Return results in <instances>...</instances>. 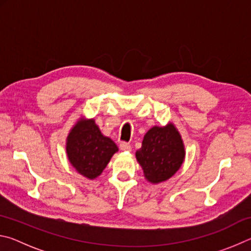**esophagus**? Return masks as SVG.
<instances>
[{"instance_id":"esophagus-1","label":"esophagus","mask_w":251,"mask_h":251,"mask_svg":"<svg viewBox=\"0 0 251 251\" xmlns=\"http://www.w3.org/2000/svg\"><path fill=\"white\" fill-rule=\"evenodd\" d=\"M120 147H121V150L123 151H131V146L129 145L128 143H122Z\"/></svg>"}]
</instances>
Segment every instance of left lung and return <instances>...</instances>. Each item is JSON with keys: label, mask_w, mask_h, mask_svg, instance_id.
Wrapping results in <instances>:
<instances>
[{"label": "left lung", "mask_w": 251, "mask_h": 251, "mask_svg": "<svg viewBox=\"0 0 251 251\" xmlns=\"http://www.w3.org/2000/svg\"><path fill=\"white\" fill-rule=\"evenodd\" d=\"M144 177L151 184L168 180L179 171L185 160V145L176 126H152L144 136L141 150L136 151Z\"/></svg>", "instance_id": "8db88e82"}]
</instances>
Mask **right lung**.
<instances>
[{
    "instance_id": "1",
    "label": "right lung",
    "mask_w": 251,
    "mask_h": 251,
    "mask_svg": "<svg viewBox=\"0 0 251 251\" xmlns=\"http://www.w3.org/2000/svg\"><path fill=\"white\" fill-rule=\"evenodd\" d=\"M66 155L72 166L87 179H95L107 166L118 147L100 133L94 118L82 117L66 137Z\"/></svg>"
}]
</instances>
